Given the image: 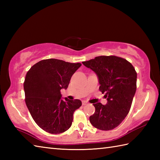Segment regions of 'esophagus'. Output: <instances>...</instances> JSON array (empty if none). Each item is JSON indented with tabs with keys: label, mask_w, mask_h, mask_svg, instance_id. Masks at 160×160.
Returning a JSON list of instances; mask_svg holds the SVG:
<instances>
[{
	"label": "esophagus",
	"mask_w": 160,
	"mask_h": 160,
	"mask_svg": "<svg viewBox=\"0 0 160 160\" xmlns=\"http://www.w3.org/2000/svg\"><path fill=\"white\" fill-rule=\"evenodd\" d=\"M87 104H88V102L87 101H85V100H83L82 101V105H86Z\"/></svg>",
	"instance_id": "esophagus-1"
}]
</instances>
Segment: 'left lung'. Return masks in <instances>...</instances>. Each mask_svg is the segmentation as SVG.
<instances>
[{"label": "left lung", "instance_id": "left-lung-1", "mask_svg": "<svg viewBox=\"0 0 160 160\" xmlns=\"http://www.w3.org/2000/svg\"><path fill=\"white\" fill-rule=\"evenodd\" d=\"M82 64L96 74L99 89L106 93L107 100L105 105L93 104L96 111L89 117L91 124L100 130H112L121 124L130 111L136 91V71L127 60L114 56H98Z\"/></svg>", "mask_w": 160, "mask_h": 160}]
</instances>
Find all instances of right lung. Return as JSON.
Instances as JSON below:
<instances>
[{
    "instance_id": "add662e5",
    "label": "right lung",
    "mask_w": 160,
    "mask_h": 160,
    "mask_svg": "<svg viewBox=\"0 0 160 160\" xmlns=\"http://www.w3.org/2000/svg\"><path fill=\"white\" fill-rule=\"evenodd\" d=\"M81 65L51 58L37 62L27 73L24 82L26 105L44 131L59 134L71 127L74 111L82 102L63 98L60 90L67 89L71 76Z\"/></svg>"
}]
</instances>
